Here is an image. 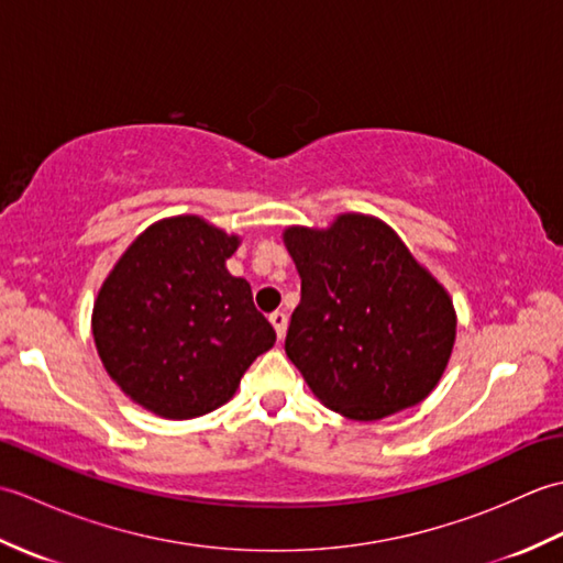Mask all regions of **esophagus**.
Wrapping results in <instances>:
<instances>
[{
    "mask_svg": "<svg viewBox=\"0 0 563 563\" xmlns=\"http://www.w3.org/2000/svg\"><path fill=\"white\" fill-rule=\"evenodd\" d=\"M271 324H273L275 333H278V339H285V331H288V314L278 309V312L271 314Z\"/></svg>",
    "mask_w": 563,
    "mask_h": 563,
    "instance_id": "obj_1",
    "label": "esophagus"
}]
</instances>
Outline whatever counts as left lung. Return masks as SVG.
Returning a JSON list of instances; mask_svg holds the SVG:
<instances>
[{"label": "left lung", "mask_w": 563, "mask_h": 563, "mask_svg": "<svg viewBox=\"0 0 563 563\" xmlns=\"http://www.w3.org/2000/svg\"><path fill=\"white\" fill-rule=\"evenodd\" d=\"M302 278L285 353L314 397L351 421L421 404L450 363L457 314L448 290L373 214L343 212L327 230L285 227Z\"/></svg>", "instance_id": "1"}]
</instances>
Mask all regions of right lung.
I'll list each match as a JSON object with an SVG mask.
<instances>
[{
	"label": "right lung",
	"mask_w": 563,
	"mask_h": 563,
	"mask_svg": "<svg viewBox=\"0 0 563 563\" xmlns=\"http://www.w3.org/2000/svg\"><path fill=\"white\" fill-rule=\"evenodd\" d=\"M242 244L198 214L150 224L106 275L91 333L125 397L169 421H188L234 397L275 331L251 285L227 271Z\"/></svg>",
	"instance_id": "right-lung-1"
}]
</instances>
